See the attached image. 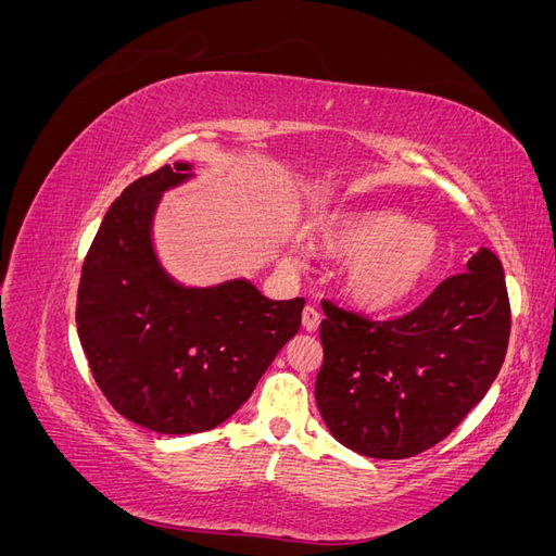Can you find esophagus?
Here are the masks:
<instances>
[{
  "label": "esophagus",
  "mask_w": 556,
  "mask_h": 556,
  "mask_svg": "<svg viewBox=\"0 0 556 556\" xmlns=\"http://www.w3.org/2000/svg\"><path fill=\"white\" fill-rule=\"evenodd\" d=\"M319 319H323V315H319L317 308H313V306L304 308V329L306 331H315L319 327Z\"/></svg>",
  "instance_id": "34e87169"
}]
</instances>
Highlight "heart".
<instances>
[{"mask_svg":"<svg viewBox=\"0 0 556 556\" xmlns=\"http://www.w3.org/2000/svg\"><path fill=\"white\" fill-rule=\"evenodd\" d=\"M319 243L336 260H350L343 290L368 313H387L410 301L441 260L431 229L415 227L394 211L339 213L319 229Z\"/></svg>","mask_w":556,"mask_h":556,"instance_id":"heart-1","label":"heart"}]
</instances>
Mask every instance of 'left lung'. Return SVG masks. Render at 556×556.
Here are the masks:
<instances>
[{
  "label": "left lung",
  "mask_w": 556,
  "mask_h": 556,
  "mask_svg": "<svg viewBox=\"0 0 556 556\" xmlns=\"http://www.w3.org/2000/svg\"><path fill=\"white\" fill-rule=\"evenodd\" d=\"M315 401L331 435L374 459L441 443L490 392L510 339L501 260L482 248L415 311L368 319L323 301Z\"/></svg>",
  "instance_id": "8db88e82"
}]
</instances>
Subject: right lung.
Masks as SVG:
<instances>
[{"label": "right lung", "instance_id": "right-lung-1", "mask_svg": "<svg viewBox=\"0 0 556 556\" xmlns=\"http://www.w3.org/2000/svg\"><path fill=\"white\" fill-rule=\"evenodd\" d=\"M190 164L134 180L83 262L76 327L99 390L129 422L199 433L237 413L301 327L304 299L271 301L245 280L185 290L157 266L150 220Z\"/></svg>", "mask_w": 556, "mask_h": 556}]
</instances>
